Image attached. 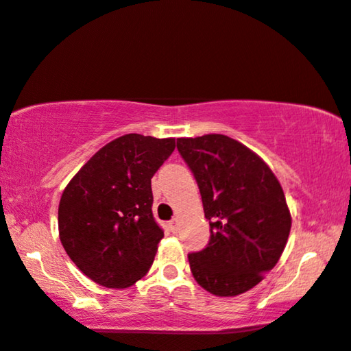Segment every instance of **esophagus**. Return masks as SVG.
Segmentation results:
<instances>
[{
  "instance_id": "34e87169",
  "label": "esophagus",
  "mask_w": 351,
  "mask_h": 351,
  "mask_svg": "<svg viewBox=\"0 0 351 351\" xmlns=\"http://www.w3.org/2000/svg\"><path fill=\"white\" fill-rule=\"evenodd\" d=\"M168 226H170L171 232H176V231H178V219H176V218H173L171 221L168 223Z\"/></svg>"
}]
</instances>
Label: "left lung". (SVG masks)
<instances>
[{"label": "left lung", "instance_id": "obj_1", "mask_svg": "<svg viewBox=\"0 0 351 351\" xmlns=\"http://www.w3.org/2000/svg\"><path fill=\"white\" fill-rule=\"evenodd\" d=\"M176 147L210 223L207 247L188 255L191 273L213 295L250 291L276 266L291 232L281 184L255 152L224 134L180 138Z\"/></svg>", "mask_w": 351, "mask_h": 351}]
</instances>
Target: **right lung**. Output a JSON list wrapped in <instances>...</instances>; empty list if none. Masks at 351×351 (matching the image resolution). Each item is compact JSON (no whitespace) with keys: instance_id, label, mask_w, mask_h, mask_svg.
I'll use <instances>...</instances> for the list:
<instances>
[{"instance_id":"obj_1","label":"right lung","mask_w":351,"mask_h":351,"mask_svg":"<svg viewBox=\"0 0 351 351\" xmlns=\"http://www.w3.org/2000/svg\"><path fill=\"white\" fill-rule=\"evenodd\" d=\"M175 139L130 133L99 149L59 202V237L85 276L125 289L151 268L163 230L152 215L151 178Z\"/></svg>"}]
</instances>
